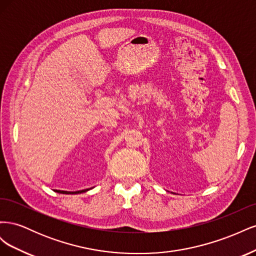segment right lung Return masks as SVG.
Wrapping results in <instances>:
<instances>
[{
    "instance_id": "obj_1",
    "label": "right lung",
    "mask_w": 256,
    "mask_h": 256,
    "mask_svg": "<svg viewBox=\"0 0 256 256\" xmlns=\"http://www.w3.org/2000/svg\"><path fill=\"white\" fill-rule=\"evenodd\" d=\"M92 189V188H90ZM90 189H84V190H80V191H63V190H56V192L58 193H63V194H78V193H83V192H86Z\"/></svg>"
}]
</instances>
